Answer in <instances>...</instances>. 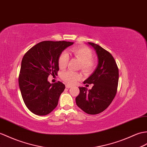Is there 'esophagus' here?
I'll list each match as a JSON object with an SVG mask.
<instances>
[{
	"mask_svg": "<svg viewBox=\"0 0 147 147\" xmlns=\"http://www.w3.org/2000/svg\"><path fill=\"white\" fill-rule=\"evenodd\" d=\"M71 87H72V86H71V85H69V84H66V88H70Z\"/></svg>",
	"mask_w": 147,
	"mask_h": 147,
	"instance_id": "1",
	"label": "esophagus"
}]
</instances>
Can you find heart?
I'll return each instance as SVG.
<instances>
[{
  "label": "heart",
  "mask_w": 147,
  "mask_h": 147,
  "mask_svg": "<svg viewBox=\"0 0 147 147\" xmlns=\"http://www.w3.org/2000/svg\"><path fill=\"white\" fill-rule=\"evenodd\" d=\"M74 56L81 63V69L84 73H89L93 69L94 63L92 60L93 53L86 46H78L71 49ZM69 61V54L66 51L61 53L58 58V65L61 69H64ZM62 80L67 83L74 84L81 78V74L76 72L68 70L61 75Z\"/></svg>",
  "instance_id": "1"
}]
</instances>
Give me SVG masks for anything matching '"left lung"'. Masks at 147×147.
I'll list each match as a JSON object with an SVG mask.
<instances>
[{"label": "left lung", "mask_w": 147, "mask_h": 147, "mask_svg": "<svg viewBox=\"0 0 147 147\" xmlns=\"http://www.w3.org/2000/svg\"><path fill=\"white\" fill-rule=\"evenodd\" d=\"M88 44L96 51L98 63L94 72L83 82L84 84H93V87L89 90L86 87H79L80 94L76 98V103L86 113L96 115L109 107L117 94L118 68L108 51L98 44Z\"/></svg>", "instance_id": "obj_1"}]
</instances>
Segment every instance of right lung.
<instances>
[{
    "label": "right lung",
    "instance_id": "right-lung-1",
    "mask_svg": "<svg viewBox=\"0 0 147 147\" xmlns=\"http://www.w3.org/2000/svg\"><path fill=\"white\" fill-rule=\"evenodd\" d=\"M73 44L67 41H42L24 56L19 85L24 102L34 114L46 115L57 107L65 85L60 81L51 84L47 78L50 74H57L59 55Z\"/></svg>",
    "mask_w": 147,
    "mask_h": 147
}]
</instances>
